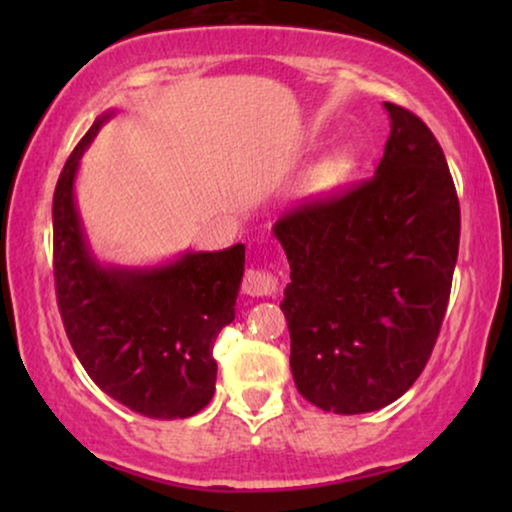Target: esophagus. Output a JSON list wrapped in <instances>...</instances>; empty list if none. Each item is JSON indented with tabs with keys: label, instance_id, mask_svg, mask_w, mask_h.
<instances>
[{
	"label": "esophagus",
	"instance_id": "esophagus-1",
	"mask_svg": "<svg viewBox=\"0 0 512 512\" xmlns=\"http://www.w3.org/2000/svg\"><path fill=\"white\" fill-rule=\"evenodd\" d=\"M242 291L247 293V296H254V298L275 296V293H277V277L272 275L270 270L249 268L247 272H244Z\"/></svg>",
	"mask_w": 512,
	"mask_h": 512
}]
</instances>
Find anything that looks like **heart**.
Wrapping results in <instances>:
<instances>
[{"label":"heart","mask_w":512,"mask_h":512,"mask_svg":"<svg viewBox=\"0 0 512 512\" xmlns=\"http://www.w3.org/2000/svg\"><path fill=\"white\" fill-rule=\"evenodd\" d=\"M352 165H354L352 151L347 149L335 151L328 158L321 160V165L317 167V181L321 186L340 184V181L347 179V174L352 172Z\"/></svg>","instance_id":"heart-1"}]
</instances>
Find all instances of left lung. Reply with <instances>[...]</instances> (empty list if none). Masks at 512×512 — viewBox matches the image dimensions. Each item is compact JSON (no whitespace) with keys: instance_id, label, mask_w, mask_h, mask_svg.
Returning <instances> with one entry per match:
<instances>
[{"instance_id":"1","label":"left lung","mask_w":512,"mask_h":512,"mask_svg":"<svg viewBox=\"0 0 512 512\" xmlns=\"http://www.w3.org/2000/svg\"><path fill=\"white\" fill-rule=\"evenodd\" d=\"M375 174L275 223L291 265L282 312L300 396L335 415L394 403L429 361L459 254V198L422 118L384 102Z\"/></svg>"}]
</instances>
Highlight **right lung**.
<instances>
[{"label":"right lung","mask_w":512,"mask_h":512,"mask_svg":"<svg viewBox=\"0 0 512 512\" xmlns=\"http://www.w3.org/2000/svg\"><path fill=\"white\" fill-rule=\"evenodd\" d=\"M111 114L93 123L53 195L55 296L81 366L104 394L151 419H186L212 401V347L235 319L244 244L188 251L158 268H104L74 202L79 160Z\"/></svg>","instance_id":"right-lung-1"}]
</instances>
